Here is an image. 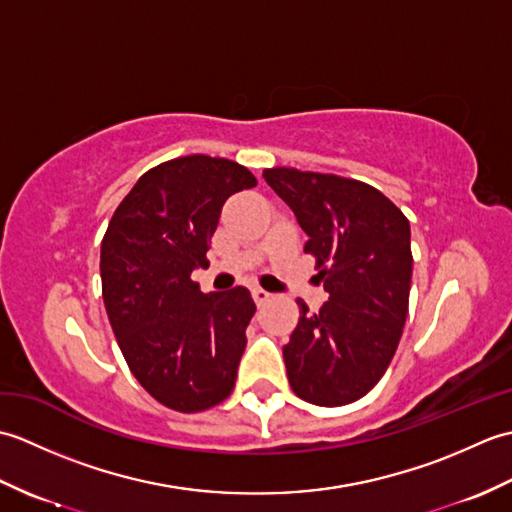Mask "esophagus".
I'll return each instance as SVG.
<instances>
[{
	"mask_svg": "<svg viewBox=\"0 0 512 512\" xmlns=\"http://www.w3.org/2000/svg\"><path fill=\"white\" fill-rule=\"evenodd\" d=\"M270 297V292H266V290H262V288H253V299H255V303L257 306H262V303H266Z\"/></svg>",
	"mask_w": 512,
	"mask_h": 512,
	"instance_id": "1",
	"label": "esophagus"
}]
</instances>
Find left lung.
<instances>
[{
    "label": "left lung",
    "instance_id": "left-lung-1",
    "mask_svg": "<svg viewBox=\"0 0 512 512\" xmlns=\"http://www.w3.org/2000/svg\"><path fill=\"white\" fill-rule=\"evenodd\" d=\"M306 231L330 299L319 312L299 303L284 345L292 391L321 407L363 398L396 354L409 310L411 228L398 206L361 180L292 167L264 169Z\"/></svg>",
    "mask_w": 512,
    "mask_h": 512
}]
</instances>
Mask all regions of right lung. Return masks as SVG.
Masks as SVG:
<instances>
[{
	"label": "right lung",
	"mask_w": 512,
	"mask_h": 512,
	"mask_svg": "<svg viewBox=\"0 0 512 512\" xmlns=\"http://www.w3.org/2000/svg\"><path fill=\"white\" fill-rule=\"evenodd\" d=\"M255 176L226 158L184 156L149 169L118 204L101 244L107 317L136 380L169 409L231 396L255 301L242 286L204 295L191 279L233 193Z\"/></svg>",
	"instance_id": "1"
}]
</instances>
